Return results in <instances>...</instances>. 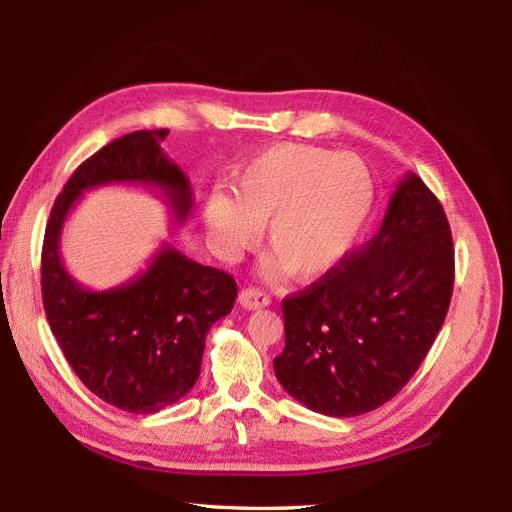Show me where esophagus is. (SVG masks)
I'll return each instance as SVG.
<instances>
[{
  "mask_svg": "<svg viewBox=\"0 0 512 512\" xmlns=\"http://www.w3.org/2000/svg\"><path fill=\"white\" fill-rule=\"evenodd\" d=\"M239 302H241V306H245L247 310H256V308L269 306V304H271V297H269L263 289H256V286H247V289L241 291Z\"/></svg>",
  "mask_w": 512,
  "mask_h": 512,
  "instance_id": "obj_1",
  "label": "esophagus"
}]
</instances>
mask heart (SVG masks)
<instances>
[{"label":"heart","mask_w":512,"mask_h":512,"mask_svg":"<svg viewBox=\"0 0 512 512\" xmlns=\"http://www.w3.org/2000/svg\"><path fill=\"white\" fill-rule=\"evenodd\" d=\"M232 195L208 197L204 219L223 258L252 247L258 226L273 269L310 280L328 273L350 252L373 204L367 165L352 154L282 143L254 156L232 180Z\"/></svg>","instance_id":"heart-1"}]
</instances>
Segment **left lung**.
<instances>
[{
	"label": "left lung",
	"mask_w": 512,
	"mask_h": 512,
	"mask_svg": "<svg viewBox=\"0 0 512 512\" xmlns=\"http://www.w3.org/2000/svg\"><path fill=\"white\" fill-rule=\"evenodd\" d=\"M454 289V243L415 173L397 184L382 228L282 299L284 391L328 417H356L400 393L439 334Z\"/></svg>",
	"instance_id": "left-lung-1"
}]
</instances>
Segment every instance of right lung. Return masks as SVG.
I'll list each match as a JSON object with an SVG mask.
<instances>
[{"mask_svg":"<svg viewBox=\"0 0 512 512\" xmlns=\"http://www.w3.org/2000/svg\"><path fill=\"white\" fill-rule=\"evenodd\" d=\"M169 130H139L95 152L73 171L47 219L41 254L45 315L67 363L86 389L126 413L149 415L193 389L210 326L239 289L230 273L162 245L147 271L110 291H89L60 260V232L82 191L130 182L160 189L173 221L191 215L182 169L160 149Z\"/></svg>","mask_w":512,"mask_h":512,"instance_id":"add662e5","label":"right lung"}]
</instances>
